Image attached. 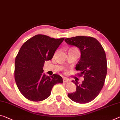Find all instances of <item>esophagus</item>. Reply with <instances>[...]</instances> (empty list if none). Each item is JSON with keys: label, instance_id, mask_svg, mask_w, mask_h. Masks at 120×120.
<instances>
[{"label": "esophagus", "instance_id": "obj_1", "mask_svg": "<svg viewBox=\"0 0 120 120\" xmlns=\"http://www.w3.org/2000/svg\"><path fill=\"white\" fill-rule=\"evenodd\" d=\"M69 81V79L67 78H64L63 79V82H68Z\"/></svg>", "mask_w": 120, "mask_h": 120}]
</instances>
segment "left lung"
<instances>
[{
    "label": "left lung",
    "mask_w": 120,
    "mask_h": 120,
    "mask_svg": "<svg viewBox=\"0 0 120 120\" xmlns=\"http://www.w3.org/2000/svg\"><path fill=\"white\" fill-rule=\"evenodd\" d=\"M65 41L80 50V59L75 70L80 72L79 76L84 78L80 85L72 81L77 86L76 90L68 94V97L79 104L91 102L99 95L106 79L107 65L104 49L97 39L90 36L73 37L65 38Z\"/></svg>",
    "instance_id": "left-lung-1"
}]
</instances>
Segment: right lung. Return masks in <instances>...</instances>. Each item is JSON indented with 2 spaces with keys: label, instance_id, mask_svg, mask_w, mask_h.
Wrapping results in <instances>:
<instances>
[{
  "label": "right lung",
  "instance_id": "obj_1",
  "mask_svg": "<svg viewBox=\"0 0 120 120\" xmlns=\"http://www.w3.org/2000/svg\"><path fill=\"white\" fill-rule=\"evenodd\" d=\"M64 40V38H54L38 34L21 46L15 60L14 78L18 89L28 100H45L55 85L63 83L60 75H46L43 68L45 61L52 59Z\"/></svg>",
  "mask_w": 120,
  "mask_h": 120
}]
</instances>
